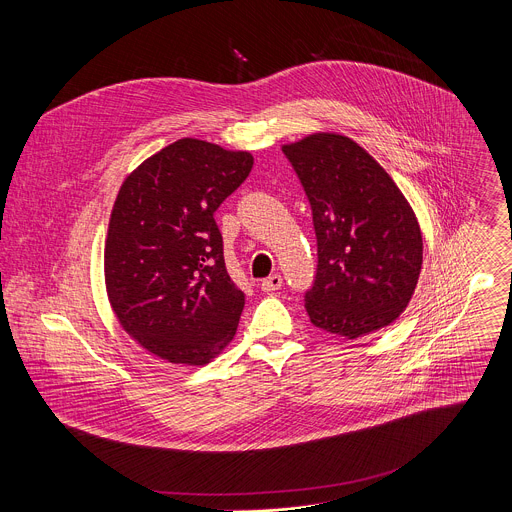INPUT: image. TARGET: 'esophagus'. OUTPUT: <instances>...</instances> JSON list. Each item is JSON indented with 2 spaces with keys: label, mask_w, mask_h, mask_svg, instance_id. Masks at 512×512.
<instances>
[{
  "label": "esophagus",
  "mask_w": 512,
  "mask_h": 512,
  "mask_svg": "<svg viewBox=\"0 0 512 512\" xmlns=\"http://www.w3.org/2000/svg\"><path fill=\"white\" fill-rule=\"evenodd\" d=\"M281 285H283V277L277 275V273H275V275H269L267 279L261 281V289L267 291V294H269V291H277Z\"/></svg>",
  "instance_id": "1"
}]
</instances>
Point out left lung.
Wrapping results in <instances>:
<instances>
[{"label": "left lung", "instance_id": "left-lung-1", "mask_svg": "<svg viewBox=\"0 0 512 512\" xmlns=\"http://www.w3.org/2000/svg\"><path fill=\"white\" fill-rule=\"evenodd\" d=\"M281 150L312 206V324L348 340L389 326L407 308L423 261L419 223L403 192L350 137L312 133Z\"/></svg>", "mask_w": 512, "mask_h": 512}]
</instances>
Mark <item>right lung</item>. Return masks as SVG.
Here are the masks:
<instances>
[{"instance_id": "add662e5", "label": "right lung", "mask_w": 512, "mask_h": 512, "mask_svg": "<svg viewBox=\"0 0 512 512\" xmlns=\"http://www.w3.org/2000/svg\"><path fill=\"white\" fill-rule=\"evenodd\" d=\"M253 156L184 137L119 188L105 241V283L123 330L174 364H206L235 336L245 294L227 273L214 212Z\"/></svg>"}]
</instances>
